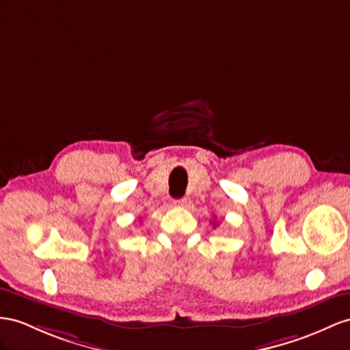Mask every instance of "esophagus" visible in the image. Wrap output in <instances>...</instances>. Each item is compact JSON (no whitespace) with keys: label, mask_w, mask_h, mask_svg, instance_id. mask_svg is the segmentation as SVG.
<instances>
[{"label":"esophagus","mask_w":350,"mask_h":350,"mask_svg":"<svg viewBox=\"0 0 350 350\" xmlns=\"http://www.w3.org/2000/svg\"><path fill=\"white\" fill-rule=\"evenodd\" d=\"M186 198H180V200H174L173 201V205L174 207H183V205H186Z\"/></svg>","instance_id":"obj_1"}]
</instances>
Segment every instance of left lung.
Here are the masks:
<instances>
[{"label": "left lung", "instance_id": "obj_1", "mask_svg": "<svg viewBox=\"0 0 350 350\" xmlns=\"http://www.w3.org/2000/svg\"><path fill=\"white\" fill-rule=\"evenodd\" d=\"M213 226H214V228H216V221H214V223H213Z\"/></svg>", "mask_w": 350, "mask_h": 350}]
</instances>
